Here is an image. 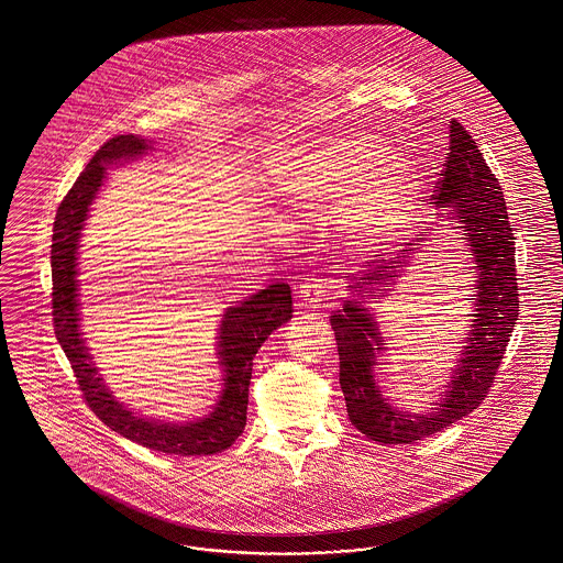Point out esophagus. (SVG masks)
Masks as SVG:
<instances>
[{
	"mask_svg": "<svg viewBox=\"0 0 563 563\" xmlns=\"http://www.w3.org/2000/svg\"><path fill=\"white\" fill-rule=\"evenodd\" d=\"M299 299L306 307H335L338 306V297L335 290L329 288L327 284L318 282H309L303 284L299 290Z\"/></svg>",
	"mask_w": 563,
	"mask_h": 563,
	"instance_id": "1",
	"label": "esophagus"
}]
</instances>
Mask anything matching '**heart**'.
Instances as JSON below:
<instances>
[{"label":"heart","mask_w":563,"mask_h":563,"mask_svg":"<svg viewBox=\"0 0 563 563\" xmlns=\"http://www.w3.org/2000/svg\"><path fill=\"white\" fill-rule=\"evenodd\" d=\"M284 200L301 217L340 206V228L357 252L398 241L419 205V174L385 137L351 133L292 148L275 158Z\"/></svg>","instance_id":"1"}]
</instances>
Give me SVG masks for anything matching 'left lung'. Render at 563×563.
Wrapping results in <instances>:
<instances>
[{"mask_svg":"<svg viewBox=\"0 0 563 563\" xmlns=\"http://www.w3.org/2000/svg\"><path fill=\"white\" fill-rule=\"evenodd\" d=\"M434 205L445 210L448 217L459 219V228L466 234L468 256L475 266V307L471 333L462 340V357L445 385L443 398L428 412H409L391 407L376 380V355L385 351L383 335L374 322L369 307L363 299L387 297L394 277H400L410 260L421 252L428 234H419L409 243L405 254L369 268L357 277L353 299L333 311L331 327L335 331L340 355V385L344 391L346 410L358 432L367 439L398 445L421 441L477 409L490 391L497 369L506 355L514 324L518 320V282H516V247L508 221V206L499 180L486 165L484 156L459 120L450 122V153L434 187Z\"/></svg>","mask_w":563,"mask_h":563,"instance_id":"1","label":"left lung"}]
</instances>
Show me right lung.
Instances as JSON below:
<instances>
[{
  "instance_id": "right-lung-1",
  "label": "right lung",
  "mask_w": 563,
  "mask_h": 563,
  "mask_svg": "<svg viewBox=\"0 0 563 563\" xmlns=\"http://www.w3.org/2000/svg\"><path fill=\"white\" fill-rule=\"evenodd\" d=\"M148 140L115 135L104 142L75 180L53 221L52 279L53 329L77 376L88 407L104 426L118 434L163 454L210 456L228 450L245 430L250 380L257 349L284 322L292 318V295L288 284H273L245 301L228 307L219 327V365L223 367V391L214 410L205 419L165 423L146 419L120 405L104 387L99 367L88 353L79 331L77 252L81 230L95 202L104 167L146 153Z\"/></svg>"
}]
</instances>
